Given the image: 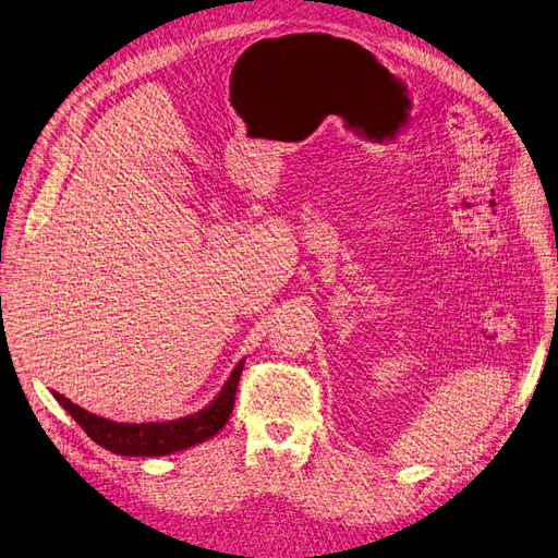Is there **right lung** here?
<instances>
[{
    "instance_id": "obj_1",
    "label": "right lung",
    "mask_w": 558,
    "mask_h": 558,
    "mask_svg": "<svg viewBox=\"0 0 558 558\" xmlns=\"http://www.w3.org/2000/svg\"><path fill=\"white\" fill-rule=\"evenodd\" d=\"M241 369H243V363L234 367L232 377L227 379L220 396L209 407L197 411L193 416H185L170 423H114V421L89 414V411L73 404L69 398L54 393V390L52 396L75 418V423L87 432V437H92L98 446L117 452V456L158 458V456H170V452H179L183 448H191L195 444H202L206 439H211L214 435H218V432L225 427V423L232 416Z\"/></svg>"
}]
</instances>
